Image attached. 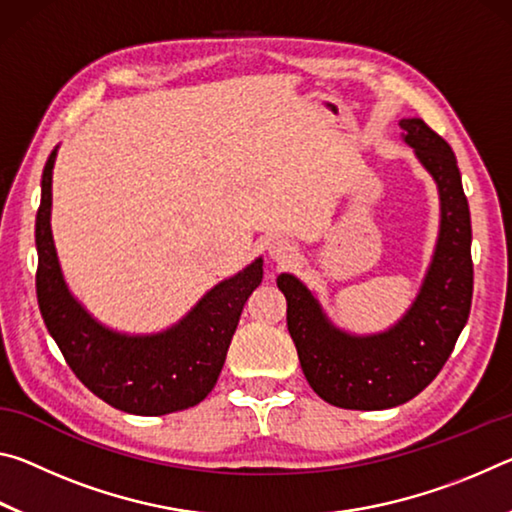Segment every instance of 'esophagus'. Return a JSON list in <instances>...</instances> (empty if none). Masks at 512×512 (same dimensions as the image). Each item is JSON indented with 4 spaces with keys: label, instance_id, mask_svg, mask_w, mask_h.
I'll list each match as a JSON object with an SVG mask.
<instances>
[{
    "label": "esophagus",
    "instance_id": "34e87169",
    "mask_svg": "<svg viewBox=\"0 0 512 512\" xmlns=\"http://www.w3.org/2000/svg\"><path fill=\"white\" fill-rule=\"evenodd\" d=\"M268 255H271V259H275V262L287 264L291 262L293 255H296V248H293V244L287 239H275L273 244L268 246Z\"/></svg>",
    "mask_w": 512,
    "mask_h": 512
}]
</instances>
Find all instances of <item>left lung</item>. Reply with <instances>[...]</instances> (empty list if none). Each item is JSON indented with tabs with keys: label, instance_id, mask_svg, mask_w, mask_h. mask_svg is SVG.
<instances>
[{
	"label": "left lung",
	"instance_id": "left-lung-1",
	"mask_svg": "<svg viewBox=\"0 0 512 512\" xmlns=\"http://www.w3.org/2000/svg\"><path fill=\"white\" fill-rule=\"evenodd\" d=\"M400 126L440 196L436 250L406 314L386 332L348 334L296 275L277 277L302 372L318 397L341 409L379 411L413 400L443 370L472 307V223L456 155L422 119Z\"/></svg>",
	"mask_w": 512,
	"mask_h": 512
}]
</instances>
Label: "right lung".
Returning a JSON list of instances; mask_svg holds the SVG:
<instances>
[{"label":"right lung","instance_id":"add662e5","mask_svg":"<svg viewBox=\"0 0 512 512\" xmlns=\"http://www.w3.org/2000/svg\"><path fill=\"white\" fill-rule=\"evenodd\" d=\"M58 146L42 171L36 216V293L42 320L90 391L119 411L167 415L203 402L221 375L225 354L264 259L216 284L185 318L158 334H121L101 325L67 289L51 235V173Z\"/></svg>","mask_w":512,"mask_h":512}]
</instances>
